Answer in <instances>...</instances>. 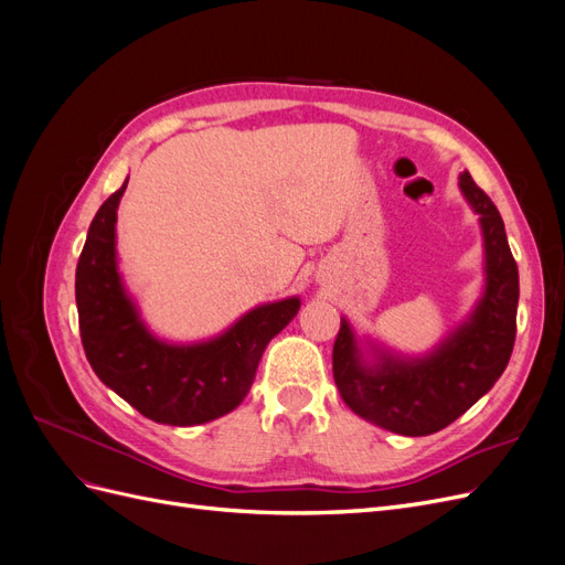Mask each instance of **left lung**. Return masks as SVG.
Returning <instances> with one entry per match:
<instances>
[{
  "label": "left lung",
  "mask_w": 565,
  "mask_h": 565,
  "mask_svg": "<svg viewBox=\"0 0 565 565\" xmlns=\"http://www.w3.org/2000/svg\"><path fill=\"white\" fill-rule=\"evenodd\" d=\"M459 191L483 235L486 285L471 313L422 355L358 337L347 318L334 341L339 396L358 417L401 436H429L465 415L502 377L514 349L519 268L504 221L469 172L459 174Z\"/></svg>",
  "instance_id": "1"
}]
</instances>
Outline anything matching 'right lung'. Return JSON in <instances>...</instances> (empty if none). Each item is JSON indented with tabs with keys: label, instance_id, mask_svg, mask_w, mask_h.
Here are the masks:
<instances>
[{
	"label": "right lung",
	"instance_id": "1",
	"mask_svg": "<svg viewBox=\"0 0 565 565\" xmlns=\"http://www.w3.org/2000/svg\"><path fill=\"white\" fill-rule=\"evenodd\" d=\"M127 181L96 212L75 273L84 353L96 377L158 424L195 426L245 401L268 341L301 299L254 306L216 337L177 344L152 334L117 266V207Z\"/></svg>",
	"mask_w": 565,
	"mask_h": 565
}]
</instances>
